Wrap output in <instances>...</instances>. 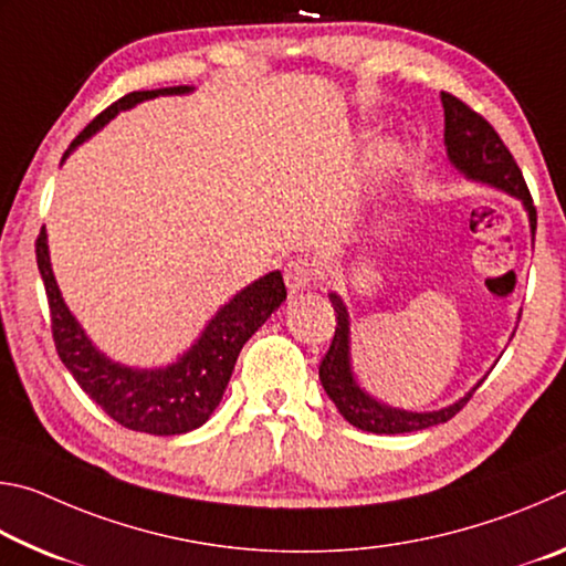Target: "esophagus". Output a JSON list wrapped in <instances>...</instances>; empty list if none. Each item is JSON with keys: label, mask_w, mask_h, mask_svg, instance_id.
I'll list each match as a JSON object with an SVG mask.
<instances>
[{"label": "esophagus", "mask_w": 566, "mask_h": 566, "mask_svg": "<svg viewBox=\"0 0 566 566\" xmlns=\"http://www.w3.org/2000/svg\"><path fill=\"white\" fill-rule=\"evenodd\" d=\"M319 266L317 262L306 260V256H294L284 266V282L290 286V292L310 290V286L319 280Z\"/></svg>", "instance_id": "1"}]
</instances>
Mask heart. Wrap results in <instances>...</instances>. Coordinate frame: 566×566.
Segmentation results:
<instances>
[{
  "instance_id": "heart-1",
  "label": "heart",
  "mask_w": 566,
  "mask_h": 566,
  "mask_svg": "<svg viewBox=\"0 0 566 566\" xmlns=\"http://www.w3.org/2000/svg\"><path fill=\"white\" fill-rule=\"evenodd\" d=\"M395 167H397V149L391 145L381 147L379 155H377V177H379V181L387 179L391 171H395Z\"/></svg>"
}]
</instances>
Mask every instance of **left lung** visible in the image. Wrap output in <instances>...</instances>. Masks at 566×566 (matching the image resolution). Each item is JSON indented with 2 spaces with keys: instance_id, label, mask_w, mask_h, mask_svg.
I'll return each mask as SVG.
<instances>
[{
  "instance_id": "obj_1",
  "label": "left lung",
  "mask_w": 566,
  "mask_h": 566,
  "mask_svg": "<svg viewBox=\"0 0 566 566\" xmlns=\"http://www.w3.org/2000/svg\"><path fill=\"white\" fill-rule=\"evenodd\" d=\"M444 104V145L447 155L452 159V165L464 171L469 179L484 181L496 189H504L522 199V205L530 212L532 234L536 232V207L532 202L530 187L522 177V169L516 165L512 151L506 149L500 134L486 122L482 114L474 112L467 102H462L454 94L442 92ZM329 302L337 312V327H334V339L329 344V352L324 354L319 364V379L322 387L327 391L329 399L337 405L339 415L364 432L375 434H405V432H419V429L442 424V421L452 419L459 409H462L469 397L474 395L476 387L469 391L464 399H459L457 405L444 407L439 411H405V409H391L381 401L371 399L369 395L357 387V381L352 377L349 367V319H347V306L342 304L337 294H329Z\"/></svg>"
}]
</instances>
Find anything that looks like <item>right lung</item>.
<instances>
[{
  "label": "right lung",
  "mask_w": 566,
  "mask_h": 566,
  "mask_svg": "<svg viewBox=\"0 0 566 566\" xmlns=\"http://www.w3.org/2000/svg\"><path fill=\"white\" fill-rule=\"evenodd\" d=\"M185 92H189V87L124 94L122 99L109 104L107 109L99 112L80 132V137L64 151V157L76 145L92 137L99 127H104L117 112L129 109L145 99L159 97V94ZM34 247L36 266H40L46 302H50L52 339L56 354H60L64 367L72 371L76 385L87 391L90 399L97 401L117 424L132 429V432L169 437L202 427L212 417L219 401H222L237 357L247 339L286 300L282 274L270 272L239 292L232 302L224 304L214 314V319L207 324L202 337L191 344V349L171 367L129 369L117 361H109L99 349H94L87 334H84L70 310H66L60 286H56L52 274L44 229L36 237Z\"/></svg>",
  "instance_id": "obj_1"
}]
</instances>
